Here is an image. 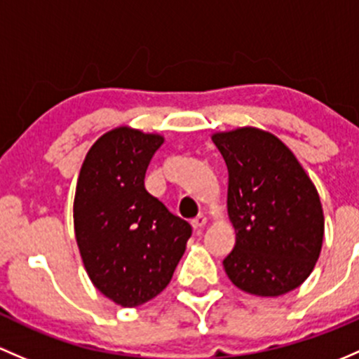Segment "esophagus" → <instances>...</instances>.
<instances>
[{
	"label": "esophagus",
	"mask_w": 359,
	"mask_h": 359,
	"mask_svg": "<svg viewBox=\"0 0 359 359\" xmlns=\"http://www.w3.org/2000/svg\"><path fill=\"white\" fill-rule=\"evenodd\" d=\"M207 224V217L204 216V214H198L197 217H194L191 219V226L195 228V230H198V228H204Z\"/></svg>",
	"instance_id": "obj_1"
}]
</instances>
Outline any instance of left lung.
Returning <instances> with one entry per match:
<instances>
[{
  "mask_svg": "<svg viewBox=\"0 0 359 359\" xmlns=\"http://www.w3.org/2000/svg\"><path fill=\"white\" fill-rule=\"evenodd\" d=\"M212 142L230 172L228 216L236 243L223 261L228 278L259 297L297 289L323 245V207L315 183L289 147L264 129L216 131Z\"/></svg>",
  "mask_w": 359,
  "mask_h": 359,
  "instance_id": "left-lung-1",
  "label": "left lung"
}]
</instances>
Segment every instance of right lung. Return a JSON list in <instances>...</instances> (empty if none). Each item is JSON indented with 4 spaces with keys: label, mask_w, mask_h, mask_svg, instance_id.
I'll return each mask as SVG.
<instances>
[{
    "label": "right lung",
    "mask_w": 359,
    "mask_h": 359,
    "mask_svg": "<svg viewBox=\"0 0 359 359\" xmlns=\"http://www.w3.org/2000/svg\"><path fill=\"white\" fill-rule=\"evenodd\" d=\"M158 133L117 126L91 145L74 197V231L91 283L123 308L169 285L191 226L145 188Z\"/></svg>",
    "instance_id": "1"
}]
</instances>
